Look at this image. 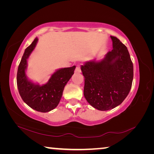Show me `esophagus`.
Returning <instances> with one entry per match:
<instances>
[{
    "label": "esophagus",
    "mask_w": 154,
    "mask_h": 154,
    "mask_svg": "<svg viewBox=\"0 0 154 154\" xmlns=\"http://www.w3.org/2000/svg\"><path fill=\"white\" fill-rule=\"evenodd\" d=\"M75 72H77V73H79V72H82V70H81V66L80 65H77L76 67V69H75Z\"/></svg>",
    "instance_id": "esophagus-1"
}]
</instances>
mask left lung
<instances>
[{
	"instance_id": "obj_1",
	"label": "left lung",
	"mask_w": 154,
	"mask_h": 154,
	"mask_svg": "<svg viewBox=\"0 0 154 154\" xmlns=\"http://www.w3.org/2000/svg\"><path fill=\"white\" fill-rule=\"evenodd\" d=\"M111 38L113 49L105 58L87 62L81 67L85 79L83 94L88 103L100 111L120 105L129 94L133 80V64L128 50L116 36Z\"/></svg>"
}]
</instances>
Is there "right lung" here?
<instances>
[{
	"instance_id": "obj_1",
	"label": "right lung",
	"mask_w": 154,
	"mask_h": 154,
	"mask_svg": "<svg viewBox=\"0 0 154 154\" xmlns=\"http://www.w3.org/2000/svg\"><path fill=\"white\" fill-rule=\"evenodd\" d=\"M38 38L25 49L17 73V85L24 102L35 110L46 113L55 109L62 98L64 86L74 74L75 66L56 71L48 82L43 85L36 84L28 79L26 75L27 59L34 50Z\"/></svg>"
}]
</instances>
